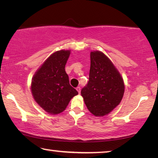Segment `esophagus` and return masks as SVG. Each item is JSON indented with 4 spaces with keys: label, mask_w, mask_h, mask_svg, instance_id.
Masks as SVG:
<instances>
[{
    "label": "esophagus",
    "mask_w": 158,
    "mask_h": 158,
    "mask_svg": "<svg viewBox=\"0 0 158 158\" xmlns=\"http://www.w3.org/2000/svg\"><path fill=\"white\" fill-rule=\"evenodd\" d=\"M76 90H77V91H78V93H79V94L80 93V91H81V88H80L79 86H78V87H77V89H76Z\"/></svg>",
    "instance_id": "1"
}]
</instances>
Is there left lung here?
Instances as JSON below:
<instances>
[{
	"label": "left lung",
	"instance_id": "8db88e82",
	"mask_svg": "<svg viewBox=\"0 0 158 158\" xmlns=\"http://www.w3.org/2000/svg\"><path fill=\"white\" fill-rule=\"evenodd\" d=\"M125 92L123 77L105 53L90 52L89 81L81 94L88 109L95 116H104L121 102Z\"/></svg>",
	"mask_w": 158,
	"mask_h": 158
}]
</instances>
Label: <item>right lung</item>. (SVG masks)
<instances>
[{
    "label": "right lung",
    "mask_w": 158,
    "mask_h": 158,
    "mask_svg": "<svg viewBox=\"0 0 158 158\" xmlns=\"http://www.w3.org/2000/svg\"><path fill=\"white\" fill-rule=\"evenodd\" d=\"M70 50L53 53L32 78L31 90L34 100L48 114L63 112L78 92L69 84L65 67Z\"/></svg>",
    "instance_id": "1"
}]
</instances>
